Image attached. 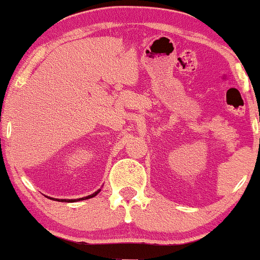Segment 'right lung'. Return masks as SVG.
<instances>
[{"instance_id": "right-lung-1", "label": "right lung", "mask_w": 260, "mask_h": 260, "mask_svg": "<svg viewBox=\"0 0 260 260\" xmlns=\"http://www.w3.org/2000/svg\"><path fill=\"white\" fill-rule=\"evenodd\" d=\"M100 192V189L98 190V192H95V193H92L91 196H88V197H84V198H79V199H61L62 202H77V201H80V199H89V198H92V197H95L98 194V193Z\"/></svg>"}]
</instances>
